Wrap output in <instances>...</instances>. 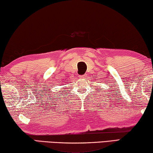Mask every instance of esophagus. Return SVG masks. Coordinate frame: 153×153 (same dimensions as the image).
Returning a JSON list of instances; mask_svg holds the SVG:
<instances>
[{"label":"esophagus","instance_id":"1","mask_svg":"<svg viewBox=\"0 0 153 153\" xmlns=\"http://www.w3.org/2000/svg\"><path fill=\"white\" fill-rule=\"evenodd\" d=\"M79 77H80V78H81V79H84V78H85V77H86V75H85V74L80 75V76H79Z\"/></svg>","mask_w":153,"mask_h":153}]
</instances>
